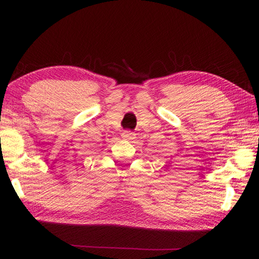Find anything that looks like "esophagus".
I'll return each instance as SVG.
<instances>
[{
	"label": "esophagus",
	"instance_id": "34e87169",
	"mask_svg": "<svg viewBox=\"0 0 259 259\" xmlns=\"http://www.w3.org/2000/svg\"><path fill=\"white\" fill-rule=\"evenodd\" d=\"M122 137L126 140H134L136 138V134L130 130H124L123 133H122Z\"/></svg>",
	"mask_w": 259,
	"mask_h": 259
}]
</instances>
